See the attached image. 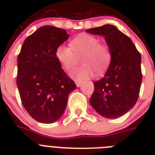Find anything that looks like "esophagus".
Here are the masks:
<instances>
[{
  "mask_svg": "<svg viewBox=\"0 0 155 155\" xmlns=\"http://www.w3.org/2000/svg\"><path fill=\"white\" fill-rule=\"evenodd\" d=\"M75 84H76L77 87H80V86H81L82 82H80V81H76V82H75Z\"/></svg>",
  "mask_w": 155,
  "mask_h": 155,
  "instance_id": "esophagus-1",
  "label": "esophagus"
}]
</instances>
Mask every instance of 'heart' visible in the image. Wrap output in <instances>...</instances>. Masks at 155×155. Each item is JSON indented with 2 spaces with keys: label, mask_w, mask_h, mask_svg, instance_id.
<instances>
[{
  "label": "heart",
  "mask_w": 155,
  "mask_h": 155,
  "mask_svg": "<svg viewBox=\"0 0 155 155\" xmlns=\"http://www.w3.org/2000/svg\"><path fill=\"white\" fill-rule=\"evenodd\" d=\"M70 46L61 44L56 49L57 61L65 70H70L74 64V53L83 54L81 57V66L70 71V77L76 81L82 82L91 78L95 74L105 73L111 62L110 50L106 45L99 43L97 37L81 33L71 39Z\"/></svg>",
  "instance_id": "obj_1"
}]
</instances>
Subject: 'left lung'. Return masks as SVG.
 Here are the masks:
<instances>
[{"instance_id":"obj_1","label":"left lung","mask_w":155,"mask_h":155,"mask_svg":"<svg viewBox=\"0 0 155 155\" xmlns=\"http://www.w3.org/2000/svg\"><path fill=\"white\" fill-rule=\"evenodd\" d=\"M86 31L104 37L112 56L103 78L93 82L90 104L100 116L118 118L137 101L142 81L141 55L132 40L114 25H105Z\"/></svg>"}]
</instances>
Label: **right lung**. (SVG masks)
<instances>
[{"mask_svg": "<svg viewBox=\"0 0 155 155\" xmlns=\"http://www.w3.org/2000/svg\"><path fill=\"white\" fill-rule=\"evenodd\" d=\"M69 36L65 29L42 26L25 39L18 57L16 82L21 102L28 114L42 124L61 118L69 94L77 88L55 56L57 46Z\"/></svg>", "mask_w": 155, "mask_h": 155, "instance_id": "obj_1", "label": "right lung"}]
</instances>
